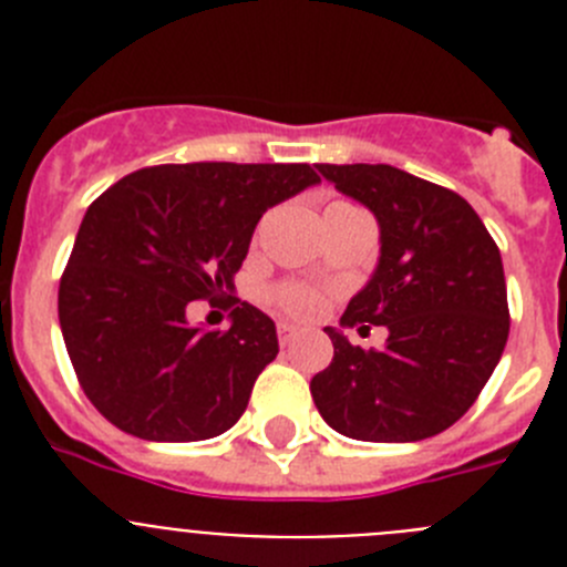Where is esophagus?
<instances>
[{
    "label": "esophagus",
    "mask_w": 567,
    "mask_h": 567,
    "mask_svg": "<svg viewBox=\"0 0 567 567\" xmlns=\"http://www.w3.org/2000/svg\"><path fill=\"white\" fill-rule=\"evenodd\" d=\"M295 338H298V327H292V323H278L280 346H289Z\"/></svg>",
    "instance_id": "obj_1"
}]
</instances>
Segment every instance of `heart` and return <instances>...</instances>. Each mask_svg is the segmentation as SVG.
Instances as JSON below:
<instances>
[{
  "mask_svg": "<svg viewBox=\"0 0 567 567\" xmlns=\"http://www.w3.org/2000/svg\"><path fill=\"white\" fill-rule=\"evenodd\" d=\"M329 209H352L349 204H332ZM272 300L287 315L295 318H315V315L323 309V295L312 287H303V284H284L272 292Z\"/></svg>",
  "mask_w": 567,
  "mask_h": 567,
  "instance_id": "1",
  "label": "heart"
}]
</instances>
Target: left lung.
<instances>
[{
  "instance_id": "8db88e82",
  "label": "left lung",
  "mask_w": 567,
  "mask_h": 567,
  "mask_svg": "<svg viewBox=\"0 0 567 567\" xmlns=\"http://www.w3.org/2000/svg\"><path fill=\"white\" fill-rule=\"evenodd\" d=\"M343 195L369 207L380 260L340 327L389 329L360 349L340 329L332 363L309 383L320 417L365 443L434 437L468 412L508 340L503 258L480 215L452 189L392 164H318Z\"/></svg>"
}]
</instances>
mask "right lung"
<instances>
[{"mask_svg":"<svg viewBox=\"0 0 567 567\" xmlns=\"http://www.w3.org/2000/svg\"><path fill=\"white\" fill-rule=\"evenodd\" d=\"M318 182L309 164H158L90 204L59 284V327L115 429L193 443L238 423L278 354L272 318L229 300L227 332H207L187 307L224 298L260 215Z\"/></svg>","mask_w":567,"mask_h":567,"instance_id":"obj_1","label":"right lung"}]
</instances>
